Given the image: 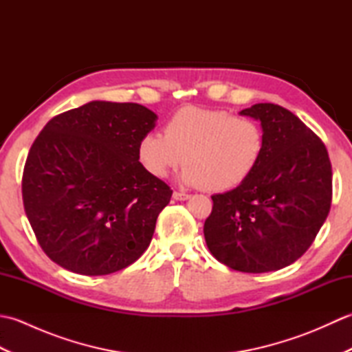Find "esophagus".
<instances>
[{"label":"esophagus","instance_id":"obj_1","mask_svg":"<svg viewBox=\"0 0 352 352\" xmlns=\"http://www.w3.org/2000/svg\"><path fill=\"white\" fill-rule=\"evenodd\" d=\"M172 197H174V199H177V201H188V199L190 198V195H189V193H184V192H178V190H175L174 193H172Z\"/></svg>","mask_w":352,"mask_h":352}]
</instances>
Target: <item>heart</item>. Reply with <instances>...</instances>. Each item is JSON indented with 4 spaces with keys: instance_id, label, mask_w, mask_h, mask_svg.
Listing matches in <instances>:
<instances>
[{
    "instance_id": "b5f03b06",
    "label": "heart",
    "mask_w": 352,
    "mask_h": 352,
    "mask_svg": "<svg viewBox=\"0 0 352 352\" xmlns=\"http://www.w3.org/2000/svg\"><path fill=\"white\" fill-rule=\"evenodd\" d=\"M163 133L140 139L138 155L153 177L163 178L188 163L182 182L210 192L236 189L254 174L265 153V131L248 116L227 110L183 107L164 124Z\"/></svg>"
}]
</instances>
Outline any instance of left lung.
<instances>
[{
    "label": "left lung",
    "instance_id": "1",
    "mask_svg": "<svg viewBox=\"0 0 352 352\" xmlns=\"http://www.w3.org/2000/svg\"><path fill=\"white\" fill-rule=\"evenodd\" d=\"M241 115L260 119L265 153L243 184L212 197L206 243L234 271H278L310 248L327 219L331 162L318 134L278 104H254Z\"/></svg>",
    "mask_w": 352,
    "mask_h": 352
}]
</instances>
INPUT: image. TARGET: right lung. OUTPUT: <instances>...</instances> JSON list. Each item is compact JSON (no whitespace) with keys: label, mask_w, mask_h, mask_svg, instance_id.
<instances>
[{"label":"right lung","mask_w":352,"mask_h":352,"mask_svg":"<svg viewBox=\"0 0 352 352\" xmlns=\"http://www.w3.org/2000/svg\"><path fill=\"white\" fill-rule=\"evenodd\" d=\"M157 115L136 102L92 101L57 115L33 142L22 199L47 256L81 275L134 263L172 190L138 155Z\"/></svg>","instance_id":"right-lung-1"}]
</instances>
